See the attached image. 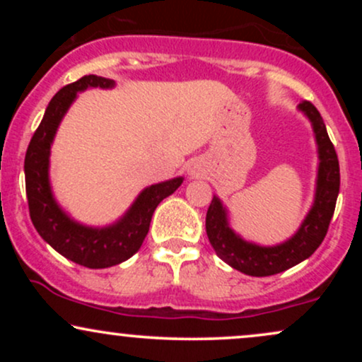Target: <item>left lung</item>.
Instances as JSON below:
<instances>
[{"label": "left lung", "mask_w": 362, "mask_h": 362, "mask_svg": "<svg viewBox=\"0 0 362 362\" xmlns=\"http://www.w3.org/2000/svg\"><path fill=\"white\" fill-rule=\"evenodd\" d=\"M313 126L318 146L317 192L310 213L296 231L284 243L274 247H260L236 235L228 224L226 207L218 197H213L206 214V233L216 255L236 271L253 277H265L294 267L313 253L325 238L340 189L339 158L327 134L322 115L313 103L303 102L298 107Z\"/></svg>", "instance_id": "8db88e82"}]
</instances>
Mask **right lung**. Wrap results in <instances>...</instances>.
Segmentation results:
<instances>
[{"instance_id":"right-lung-1","label":"right lung","mask_w":362,"mask_h":362,"mask_svg":"<svg viewBox=\"0 0 362 362\" xmlns=\"http://www.w3.org/2000/svg\"><path fill=\"white\" fill-rule=\"evenodd\" d=\"M109 78L88 74L66 85L49 102L47 109L32 136L25 155V189L28 211L37 233L62 257L88 269H105L131 259L146 238L149 223L156 206L182 185L184 178L149 185L138 195L129 211L117 223L103 228H91L69 218L57 204L49 182L51 144L62 117L68 112L78 91L86 88H112Z\"/></svg>"}]
</instances>
